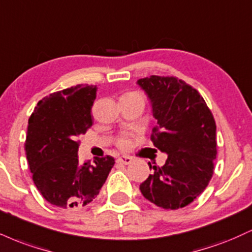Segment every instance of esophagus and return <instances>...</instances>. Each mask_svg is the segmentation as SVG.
<instances>
[{
    "instance_id": "esophagus-1",
    "label": "esophagus",
    "mask_w": 252,
    "mask_h": 252,
    "mask_svg": "<svg viewBox=\"0 0 252 252\" xmlns=\"http://www.w3.org/2000/svg\"><path fill=\"white\" fill-rule=\"evenodd\" d=\"M117 162L121 163V164H130L132 162V158L129 156H121L117 158Z\"/></svg>"
}]
</instances>
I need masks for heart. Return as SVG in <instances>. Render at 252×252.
<instances>
[{
    "instance_id": "1",
    "label": "heart",
    "mask_w": 252,
    "mask_h": 252,
    "mask_svg": "<svg viewBox=\"0 0 252 252\" xmlns=\"http://www.w3.org/2000/svg\"><path fill=\"white\" fill-rule=\"evenodd\" d=\"M120 145L122 148H126V147H128L129 145V138L128 137H123V138H121V141H120Z\"/></svg>"
}]
</instances>
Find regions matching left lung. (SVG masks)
I'll list each match as a JSON object with an SVG mask.
<instances>
[{
  "label": "left lung",
  "mask_w": 252,
  "mask_h": 252,
  "mask_svg": "<svg viewBox=\"0 0 252 252\" xmlns=\"http://www.w3.org/2000/svg\"><path fill=\"white\" fill-rule=\"evenodd\" d=\"M137 86L149 98L157 121L154 145L168 155L165 164L154 166L139 190L157 207L184 208L213 177L217 154L214 116L198 92L176 77H145Z\"/></svg>",
  "instance_id": "obj_1"
}]
</instances>
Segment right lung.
<instances>
[{
  "label": "right lung",
  "instance_id": "add662e5",
  "mask_svg": "<svg viewBox=\"0 0 252 252\" xmlns=\"http://www.w3.org/2000/svg\"><path fill=\"white\" fill-rule=\"evenodd\" d=\"M96 86L77 84L50 94L29 118L26 153L36 188L59 208H82L98 195L115 164L111 156L78 162L77 137L93 126Z\"/></svg>",
  "mask_w": 252,
  "mask_h": 252
}]
</instances>
